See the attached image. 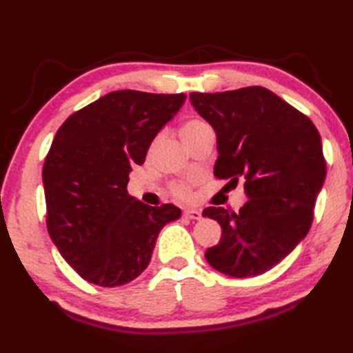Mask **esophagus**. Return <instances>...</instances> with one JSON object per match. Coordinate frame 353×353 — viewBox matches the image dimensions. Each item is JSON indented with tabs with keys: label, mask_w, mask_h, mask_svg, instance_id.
<instances>
[{
	"label": "esophagus",
	"mask_w": 353,
	"mask_h": 353,
	"mask_svg": "<svg viewBox=\"0 0 353 353\" xmlns=\"http://www.w3.org/2000/svg\"><path fill=\"white\" fill-rule=\"evenodd\" d=\"M183 218L198 221L202 218V213L199 210H194V208H188V210H183Z\"/></svg>",
	"instance_id": "1"
}]
</instances>
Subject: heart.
<instances>
[{"label": "heart", "instance_id": "b5f03b06", "mask_svg": "<svg viewBox=\"0 0 353 353\" xmlns=\"http://www.w3.org/2000/svg\"><path fill=\"white\" fill-rule=\"evenodd\" d=\"M208 128L210 126H208L204 119L193 117V118L185 119L182 128H181V135H182L183 141L188 143L193 139H196V137H198L201 132H204V130ZM170 191H171V194L179 201H190L191 198H193V190H191V185L185 181L172 182L170 185Z\"/></svg>", "mask_w": 353, "mask_h": 353}]
</instances>
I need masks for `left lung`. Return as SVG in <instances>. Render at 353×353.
Returning a JSON list of instances; mask_svg holds the SVG:
<instances>
[{"mask_svg": "<svg viewBox=\"0 0 353 353\" xmlns=\"http://www.w3.org/2000/svg\"><path fill=\"white\" fill-rule=\"evenodd\" d=\"M191 104L216 132V179L244 177L240 212L207 207L223 236L205 259L225 276L270 271L308 234L327 166L312 119L265 87L190 93Z\"/></svg>", "mask_w": 353, "mask_h": 353, "instance_id": "left-lung-1", "label": "left lung"}]
</instances>
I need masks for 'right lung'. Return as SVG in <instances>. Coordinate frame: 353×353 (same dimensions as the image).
<instances>
[{
	"label": "right lung",
	"instance_id": "1",
	"mask_svg": "<svg viewBox=\"0 0 353 353\" xmlns=\"http://www.w3.org/2000/svg\"><path fill=\"white\" fill-rule=\"evenodd\" d=\"M183 93L119 90L70 115L43 165L46 227L68 265L98 286H121L146 270L172 204L151 207L128 194L129 171L183 105Z\"/></svg>",
	"mask_w": 353,
	"mask_h": 353
}]
</instances>
